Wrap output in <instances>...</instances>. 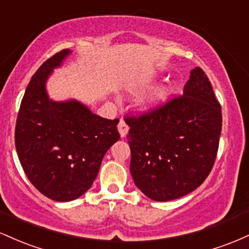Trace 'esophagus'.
Here are the masks:
<instances>
[{
  "instance_id": "obj_1",
  "label": "esophagus",
  "mask_w": 249,
  "mask_h": 249,
  "mask_svg": "<svg viewBox=\"0 0 249 249\" xmlns=\"http://www.w3.org/2000/svg\"><path fill=\"white\" fill-rule=\"evenodd\" d=\"M118 131H119V133H121V137H123V138H124V137L126 136L128 132V125L124 121H123V119H121V122H119V124H118Z\"/></svg>"
}]
</instances>
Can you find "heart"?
Listing matches in <instances>:
<instances>
[{
	"label": "heart",
	"instance_id": "obj_1",
	"mask_svg": "<svg viewBox=\"0 0 249 249\" xmlns=\"http://www.w3.org/2000/svg\"><path fill=\"white\" fill-rule=\"evenodd\" d=\"M167 95H168L167 89H160V90L157 91L156 98L157 99H162V98H165V97H166Z\"/></svg>",
	"mask_w": 249,
	"mask_h": 249
}]
</instances>
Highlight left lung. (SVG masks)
Returning a JSON list of instances; mask_svg holds the SVG:
<instances>
[{"instance_id": "obj_1", "label": "left lung", "mask_w": 249, "mask_h": 249, "mask_svg": "<svg viewBox=\"0 0 249 249\" xmlns=\"http://www.w3.org/2000/svg\"><path fill=\"white\" fill-rule=\"evenodd\" d=\"M124 119L130 126V172L150 199L168 201L186 196L212 171L222 126L221 105L201 68L191 71L182 95Z\"/></svg>"}]
</instances>
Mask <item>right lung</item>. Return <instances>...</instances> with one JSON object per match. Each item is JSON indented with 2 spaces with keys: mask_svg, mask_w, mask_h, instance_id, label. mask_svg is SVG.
<instances>
[{
  "mask_svg": "<svg viewBox=\"0 0 249 249\" xmlns=\"http://www.w3.org/2000/svg\"><path fill=\"white\" fill-rule=\"evenodd\" d=\"M69 49L47 59L28 84L15 127V146L25 176L43 196L70 201L84 194L98 174L103 157L119 141V119L93 115L81 103H56L45 81Z\"/></svg>",
  "mask_w": 249,
  "mask_h": 249,
  "instance_id": "add662e5",
  "label": "right lung"
}]
</instances>
